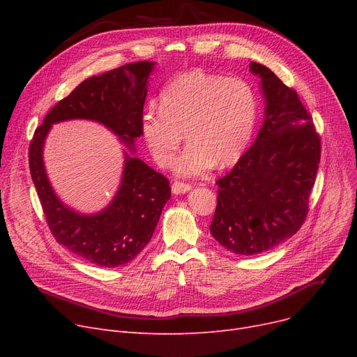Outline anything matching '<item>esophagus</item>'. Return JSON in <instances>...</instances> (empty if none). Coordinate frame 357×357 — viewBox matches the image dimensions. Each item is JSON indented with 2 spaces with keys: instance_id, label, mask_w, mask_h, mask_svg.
<instances>
[{
  "instance_id": "34e87169",
  "label": "esophagus",
  "mask_w": 357,
  "mask_h": 357,
  "mask_svg": "<svg viewBox=\"0 0 357 357\" xmlns=\"http://www.w3.org/2000/svg\"><path fill=\"white\" fill-rule=\"evenodd\" d=\"M191 188H192V186H191L190 183H185V182H181V181H175V182L172 183V192H174L175 195L188 192V191H191Z\"/></svg>"
}]
</instances>
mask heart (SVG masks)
<instances>
[{
  "label": "heart",
  "instance_id": "obj_1",
  "mask_svg": "<svg viewBox=\"0 0 357 357\" xmlns=\"http://www.w3.org/2000/svg\"><path fill=\"white\" fill-rule=\"evenodd\" d=\"M257 121V100L240 78L188 70L169 81L159 96V109L142 117V133L155 160L171 166L183 140L188 146L176 165L182 176H198L214 163L236 162L248 147Z\"/></svg>",
  "mask_w": 357,
  "mask_h": 357
}]
</instances>
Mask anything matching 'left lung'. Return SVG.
I'll list each match as a JSON object with an SVG mask.
<instances>
[{
  "mask_svg": "<svg viewBox=\"0 0 357 357\" xmlns=\"http://www.w3.org/2000/svg\"><path fill=\"white\" fill-rule=\"evenodd\" d=\"M265 97V121L255 143L217 181L213 237L229 252L253 256L294 236L308 214L321 158V140L295 89L256 62Z\"/></svg>",
  "mask_w": 357,
  "mask_h": 357,
  "instance_id": "left-lung-1",
  "label": "left lung"
}]
</instances>
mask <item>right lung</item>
Here are the masks:
<instances>
[{
    "label": "right lung",
    "instance_id": "1",
    "mask_svg": "<svg viewBox=\"0 0 357 357\" xmlns=\"http://www.w3.org/2000/svg\"><path fill=\"white\" fill-rule=\"evenodd\" d=\"M155 62H135L81 82L56 104L34 131L29 147L31 179L56 241L89 264L116 268L133 260L150 241L167 199L169 181L139 158L124 153L121 185L107 208L79 214L56 197L43 165V144L52 124L84 119L98 121L135 152L142 133L147 79Z\"/></svg>",
    "mask_w": 357,
    "mask_h": 357
}]
</instances>
